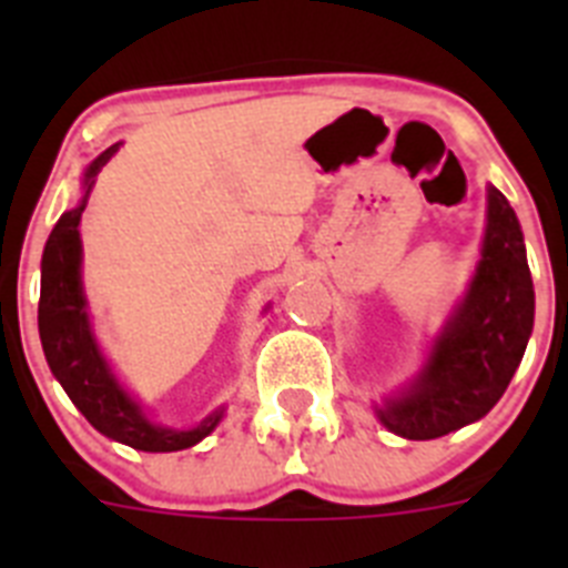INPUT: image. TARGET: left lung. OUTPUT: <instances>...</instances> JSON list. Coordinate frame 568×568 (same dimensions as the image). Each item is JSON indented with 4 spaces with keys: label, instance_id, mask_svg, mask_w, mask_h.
Listing matches in <instances>:
<instances>
[{
    "label": "left lung",
    "instance_id": "obj_1",
    "mask_svg": "<svg viewBox=\"0 0 568 568\" xmlns=\"http://www.w3.org/2000/svg\"><path fill=\"white\" fill-rule=\"evenodd\" d=\"M535 324L524 233L498 187L486 195L480 258L413 381L375 404L389 433L433 440L484 418L506 393Z\"/></svg>",
    "mask_w": 568,
    "mask_h": 568
}]
</instances>
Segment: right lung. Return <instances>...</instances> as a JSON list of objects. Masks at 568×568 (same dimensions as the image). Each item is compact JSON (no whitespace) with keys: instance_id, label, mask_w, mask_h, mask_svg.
I'll return each mask as SVG.
<instances>
[{"instance_id":"right-lung-1","label":"right lung","mask_w":568,"mask_h":568,"mask_svg":"<svg viewBox=\"0 0 568 568\" xmlns=\"http://www.w3.org/2000/svg\"><path fill=\"white\" fill-rule=\"evenodd\" d=\"M119 150H104L88 164L82 175V199L77 207L64 210L50 233L42 253V295H39V338L50 373L62 384L79 413L110 440L128 444L142 453H179L207 438L222 424L224 409L219 406L202 424L190 429H173L150 420L142 404L115 378L99 346L93 321H90L88 295L82 281V235L79 222L88 207L90 190L97 175Z\"/></svg>"}]
</instances>
